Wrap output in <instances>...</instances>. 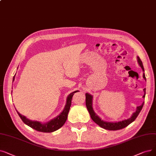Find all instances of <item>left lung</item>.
Returning <instances> with one entry per match:
<instances>
[{
	"label": "left lung",
	"instance_id": "8db88e82",
	"mask_svg": "<svg viewBox=\"0 0 156 156\" xmlns=\"http://www.w3.org/2000/svg\"><path fill=\"white\" fill-rule=\"evenodd\" d=\"M137 60H138V64L140 65V66L141 67L142 70H143V71L144 72L143 63H142L141 60H140L139 57H137ZM143 78H144L145 80H146V78H145L144 73L143 74ZM144 95L143 98H145V91H146L145 88L144 89ZM85 96H86V101H85L86 106H87L88 111H89V112L90 117L92 119V120L95 123H96L98 126H99L105 129H107V130H110V131H115V130L121 129H123V128L127 127L128 125H129L131 123H132L138 117V115H139L140 112H141V110H142V108H143V106L144 105V102L140 106H137L136 112L133 113V115L130 118L123 120L122 121H119V122H106V121H105V120L101 119L98 115L94 112V111L93 110V107H92L93 96H92V95L89 93H86Z\"/></svg>",
	"mask_w": 156,
	"mask_h": 156
}]
</instances>
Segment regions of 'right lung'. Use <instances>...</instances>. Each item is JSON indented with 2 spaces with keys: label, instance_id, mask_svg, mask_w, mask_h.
Instances as JSON below:
<instances>
[{
  "label": "right lung",
  "instance_id": "1",
  "mask_svg": "<svg viewBox=\"0 0 156 156\" xmlns=\"http://www.w3.org/2000/svg\"><path fill=\"white\" fill-rule=\"evenodd\" d=\"M15 76L13 77L12 81L15 80ZM79 90H75L74 92H73L71 94H69L68 95V96L67 97L66 103L62 112L56 117L53 118V119L45 123H41V122L36 120H31L25 117L24 115H22L20 114L16 110L20 117L21 118L22 121L26 125H27L28 126L30 127L31 128L37 131L43 133H51L58 129L59 128L63 126V125L66 122V121L67 119V115H68L70 106L71 105V101L73 95L74 94V93H76Z\"/></svg>",
  "mask_w": 156,
  "mask_h": 156
}]
</instances>
